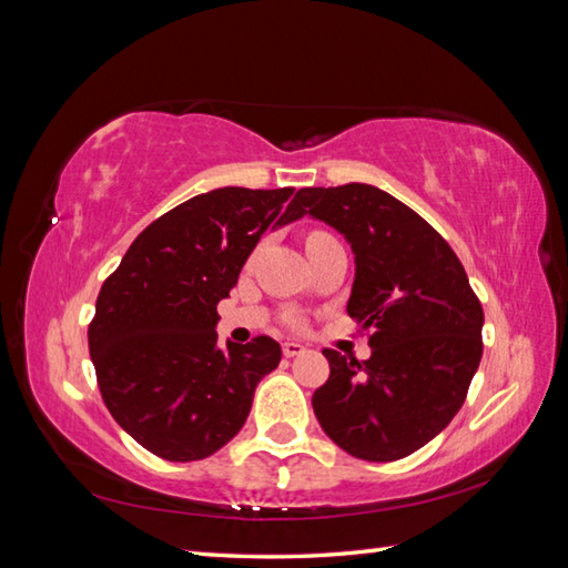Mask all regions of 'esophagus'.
I'll list each match as a JSON object with an SVG mask.
<instances>
[{
  "label": "esophagus",
  "mask_w": 568,
  "mask_h": 568,
  "mask_svg": "<svg viewBox=\"0 0 568 568\" xmlns=\"http://www.w3.org/2000/svg\"><path fill=\"white\" fill-rule=\"evenodd\" d=\"M305 351L307 348L302 346V344H297V341H285V344H283V355H285V358H295V355H302Z\"/></svg>",
  "instance_id": "34e87169"
}]
</instances>
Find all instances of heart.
Masks as SVG:
<instances>
[{
	"label": "heart",
	"instance_id": "1",
	"mask_svg": "<svg viewBox=\"0 0 568 568\" xmlns=\"http://www.w3.org/2000/svg\"><path fill=\"white\" fill-rule=\"evenodd\" d=\"M314 234H320V232H314Z\"/></svg>",
	"mask_w": 568,
	"mask_h": 568
}]
</instances>
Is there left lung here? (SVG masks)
Listing matches in <instances>:
<instances>
[{"mask_svg": "<svg viewBox=\"0 0 568 568\" xmlns=\"http://www.w3.org/2000/svg\"><path fill=\"white\" fill-rule=\"evenodd\" d=\"M287 213L346 236L355 254L346 310L371 328L363 363L324 348L332 375L312 397L316 420L367 463L416 453L455 418L481 361L484 310L463 263L424 217L367 183L302 189Z\"/></svg>", "mask_w": 568, "mask_h": 568, "instance_id": "obj_1", "label": "left lung"}]
</instances>
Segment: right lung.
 Instances as JSON below:
<instances>
[{"mask_svg": "<svg viewBox=\"0 0 568 568\" xmlns=\"http://www.w3.org/2000/svg\"><path fill=\"white\" fill-rule=\"evenodd\" d=\"M295 189H215L169 210L130 244L97 297L89 353L105 408L169 463L217 453L242 430L281 346L256 336L217 348V302Z\"/></svg>", "mask_w": 568, "mask_h": 568, "instance_id": "add662e5", "label": "right lung"}]
</instances>
